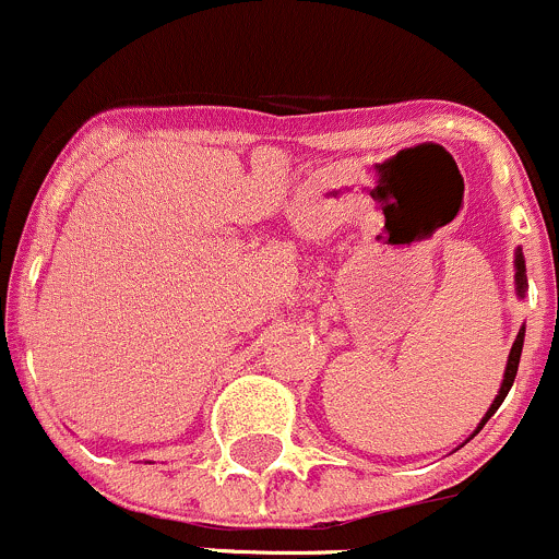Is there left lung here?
<instances>
[{
    "mask_svg": "<svg viewBox=\"0 0 559 559\" xmlns=\"http://www.w3.org/2000/svg\"><path fill=\"white\" fill-rule=\"evenodd\" d=\"M513 269H516V296H519V298H524V293H527V269H524V255H522V247H516V258H513ZM522 345H524V325H522V329H519L516 340H513V345H511V353H508V364H506V372H502V383H500V391H497L495 402H491V405H489V411L484 413V418H480V424H478V427H475V432L469 435L467 440H473L475 435H478L480 429H484V424L489 421L491 416H495V413H497V407L502 405V400H506V396H508V391H511L513 380H516L519 358H522ZM467 440H465V443H467Z\"/></svg>",
    "mask_w": 559,
    "mask_h": 559,
    "instance_id": "1",
    "label": "left lung"
}]
</instances>
